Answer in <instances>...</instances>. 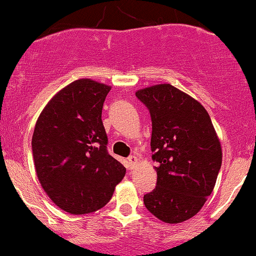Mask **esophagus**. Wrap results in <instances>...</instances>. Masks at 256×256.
Returning <instances> with one entry per match:
<instances>
[{"mask_svg":"<svg viewBox=\"0 0 256 256\" xmlns=\"http://www.w3.org/2000/svg\"><path fill=\"white\" fill-rule=\"evenodd\" d=\"M128 164H130L131 169L135 168L137 166V162H138V160H137V157H135V156H130V157L128 158Z\"/></svg>","mask_w":256,"mask_h":256,"instance_id":"esophagus-1","label":"esophagus"}]
</instances>
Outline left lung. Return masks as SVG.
Segmentation results:
<instances>
[{
    "mask_svg": "<svg viewBox=\"0 0 256 256\" xmlns=\"http://www.w3.org/2000/svg\"><path fill=\"white\" fill-rule=\"evenodd\" d=\"M152 119V160L157 185L144 196L146 208L166 223H182L205 205L222 164V147L206 109L169 84L136 92Z\"/></svg>",
    "mask_w": 256,
    "mask_h": 256,
    "instance_id": "1",
    "label": "left lung"
}]
</instances>
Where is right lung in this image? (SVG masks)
<instances>
[{"instance_id": "add662e5", "label": "right lung", "mask_w": 256, "mask_h": 256, "mask_svg": "<svg viewBox=\"0 0 256 256\" xmlns=\"http://www.w3.org/2000/svg\"><path fill=\"white\" fill-rule=\"evenodd\" d=\"M110 86L77 80L58 90L38 118L32 148L39 182L56 206L72 214L106 206L126 169L108 153L103 121Z\"/></svg>"}]
</instances>
